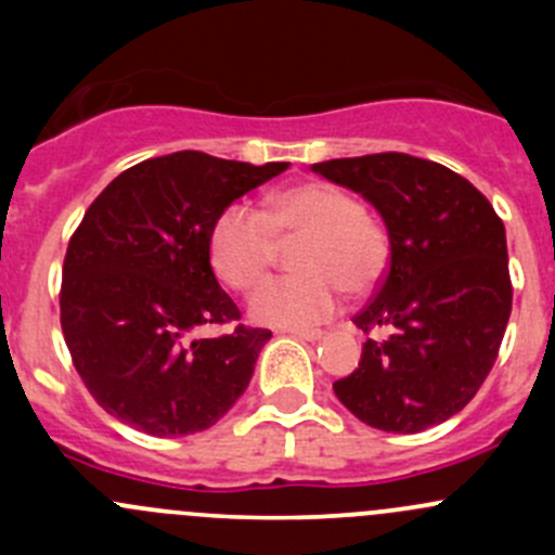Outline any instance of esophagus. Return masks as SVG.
I'll return each instance as SVG.
<instances>
[{"label":"esophagus","instance_id":"obj_1","mask_svg":"<svg viewBox=\"0 0 555 555\" xmlns=\"http://www.w3.org/2000/svg\"><path fill=\"white\" fill-rule=\"evenodd\" d=\"M293 338H300V340H319L322 338V330H287Z\"/></svg>","mask_w":555,"mask_h":555}]
</instances>
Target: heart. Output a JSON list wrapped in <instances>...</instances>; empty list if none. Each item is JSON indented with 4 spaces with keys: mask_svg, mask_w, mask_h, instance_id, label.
<instances>
[{
    "mask_svg": "<svg viewBox=\"0 0 555 555\" xmlns=\"http://www.w3.org/2000/svg\"><path fill=\"white\" fill-rule=\"evenodd\" d=\"M300 236L295 276L268 279L249 300L255 322L304 330L338 311L340 289L367 295L389 262L386 231L360 201L330 182H300L276 190L266 211L231 204L215 220L209 257L217 276L233 289H251L276 255V242Z\"/></svg>",
    "mask_w": 555,
    "mask_h": 555,
    "instance_id": "b5f03b06",
    "label": "heart"
}]
</instances>
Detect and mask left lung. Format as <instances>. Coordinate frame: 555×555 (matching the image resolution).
Here are the masks:
<instances>
[{
	"label": "left lung",
	"instance_id": "1",
	"mask_svg": "<svg viewBox=\"0 0 555 555\" xmlns=\"http://www.w3.org/2000/svg\"><path fill=\"white\" fill-rule=\"evenodd\" d=\"M311 171L382 215L389 271L354 317L362 360L333 384L367 427L413 435L462 411L489 376L513 309L505 225L456 171L405 153L335 158Z\"/></svg>",
	"mask_w": 555,
	"mask_h": 555
}]
</instances>
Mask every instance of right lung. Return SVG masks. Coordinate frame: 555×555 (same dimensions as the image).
Wrapping results in <instances>:
<instances>
[{
    "label": "right lung",
    "mask_w": 555,
    "mask_h": 555,
    "mask_svg": "<svg viewBox=\"0 0 555 555\" xmlns=\"http://www.w3.org/2000/svg\"><path fill=\"white\" fill-rule=\"evenodd\" d=\"M287 166L182 150L131 166L88 206L66 249L61 330L106 413L182 438L244 395L271 330L198 335L242 317L211 271L209 236L222 209Z\"/></svg>",
    "instance_id": "right-lung-1"
}]
</instances>
